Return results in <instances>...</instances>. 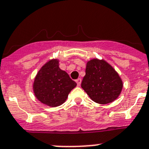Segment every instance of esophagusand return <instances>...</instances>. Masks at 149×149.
Wrapping results in <instances>:
<instances>
[{"mask_svg": "<svg viewBox=\"0 0 149 149\" xmlns=\"http://www.w3.org/2000/svg\"><path fill=\"white\" fill-rule=\"evenodd\" d=\"M76 83H77V86H80V84L81 83V79H78L76 80Z\"/></svg>", "mask_w": 149, "mask_h": 149, "instance_id": "1", "label": "esophagus"}]
</instances>
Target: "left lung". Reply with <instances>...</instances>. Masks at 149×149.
Returning a JSON list of instances; mask_svg holds the SVG:
<instances>
[{
    "instance_id": "8db88e82",
    "label": "left lung",
    "mask_w": 149,
    "mask_h": 149,
    "mask_svg": "<svg viewBox=\"0 0 149 149\" xmlns=\"http://www.w3.org/2000/svg\"><path fill=\"white\" fill-rule=\"evenodd\" d=\"M81 86L93 102L104 104L117 99L123 84L113 67L104 60L93 58L87 62Z\"/></svg>"
}]
</instances>
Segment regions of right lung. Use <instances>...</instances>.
I'll return each instance as SVG.
<instances>
[{"label": "right lung", "mask_w": 149, "mask_h": 149, "mask_svg": "<svg viewBox=\"0 0 149 149\" xmlns=\"http://www.w3.org/2000/svg\"><path fill=\"white\" fill-rule=\"evenodd\" d=\"M76 83L59 68L58 59H52L39 70L33 83L36 98L49 107H57L66 101Z\"/></svg>", "instance_id": "1"}]
</instances>
